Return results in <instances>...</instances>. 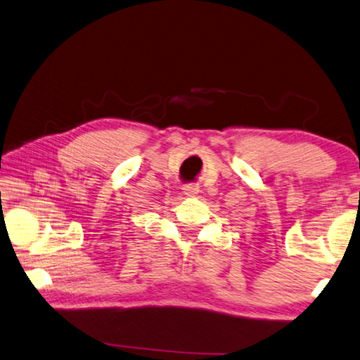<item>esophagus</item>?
Returning <instances> with one entry per match:
<instances>
[{
	"instance_id": "obj_1",
	"label": "esophagus",
	"mask_w": 360,
	"mask_h": 360,
	"mask_svg": "<svg viewBox=\"0 0 360 360\" xmlns=\"http://www.w3.org/2000/svg\"><path fill=\"white\" fill-rule=\"evenodd\" d=\"M181 190H184V194H185V196H194V194H198V193H199V185H196V184H191V185H186V186H184V188H181Z\"/></svg>"
}]
</instances>
